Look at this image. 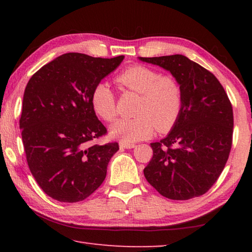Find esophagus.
I'll list each match as a JSON object with an SVG mask.
<instances>
[{"instance_id":"esophagus-1","label":"esophagus","mask_w":252,"mask_h":252,"mask_svg":"<svg viewBox=\"0 0 252 252\" xmlns=\"http://www.w3.org/2000/svg\"><path fill=\"white\" fill-rule=\"evenodd\" d=\"M135 147V144H133V143H126V142H120V148L121 149H132V148H134Z\"/></svg>"}]
</instances>
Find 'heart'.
Instances as JSON below:
<instances>
[{
    "label": "heart",
    "instance_id": "1",
    "mask_svg": "<svg viewBox=\"0 0 252 252\" xmlns=\"http://www.w3.org/2000/svg\"><path fill=\"white\" fill-rule=\"evenodd\" d=\"M122 90L140 94L132 119H120L111 126L113 138L132 143L148 139L153 131L167 132L180 117L183 106V90L172 75L143 64H132L117 76ZM94 112L106 122L117 117L116 94L108 84L96 83L91 92Z\"/></svg>",
    "mask_w": 252,
    "mask_h": 252
}]
</instances>
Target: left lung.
Wrapping results in <instances>:
<instances>
[{
	"label": "left lung",
	"mask_w": 252,
	"mask_h": 252,
	"mask_svg": "<svg viewBox=\"0 0 252 252\" xmlns=\"http://www.w3.org/2000/svg\"><path fill=\"white\" fill-rule=\"evenodd\" d=\"M171 72L183 90L180 117L170 133L151 143L144 177L161 195L188 200L218 180L232 146L233 111L219 80L185 55L140 58Z\"/></svg>",
	"instance_id": "1"
}]
</instances>
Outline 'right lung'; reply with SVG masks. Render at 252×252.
I'll return each mask as SVG.
<instances>
[{
  "instance_id": "1",
  "label": "right lung",
  "mask_w": 252,
  "mask_h": 252,
  "mask_svg": "<svg viewBox=\"0 0 252 252\" xmlns=\"http://www.w3.org/2000/svg\"><path fill=\"white\" fill-rule=\"evenodd\" d=\"M125 57L66 53L32 75L23 95L20 129L28 165L37 185L60 202H79L104 181L118 142L92 143L106 134L91 92Z\"/></svg>"
}]
</instances>
